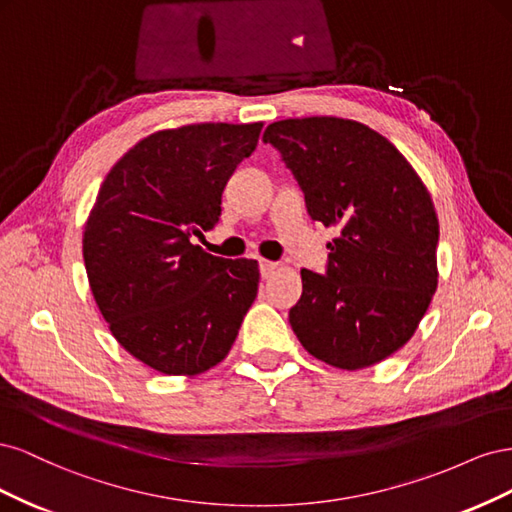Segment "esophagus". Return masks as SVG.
I'll return each instance as SVG.
<instances>
[{
  "mask_svg": "<svg viewBox=\"0 0 512 512\" xmlns=\"http://www.w3.org/2000/svg\"><path fill=\"white\" fill-rule=\"evenodd\" d=\"M277 269H280V265H277V262H271V260H260V275L265 277H271Z\"/></svg>",
  "mask_w": 512,
  "mask_h": 512,
  "instance_id": "1",
  "label": "esophagus"
}]
</instances>
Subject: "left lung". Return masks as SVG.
Wrapping results in <instances>:
<instances>
[{"label":"left lung","instance_id":"obj_1","mask_svg":"<svg viewBox=\"0 0 512 512\" xmlns=\"http://www.w3.org/2000/svg\"><path fill=\"white\" fill-rule=\"evenodd\" d=\"M262 141L282 153L309 215L339 232L327 273L301 269L294 335L337 369L384 361L408 344L438 288L440 224L427 185L389 138L352 119H282Z\"/></svg>","mask_w":512,"mask_h":512}]
</instances>
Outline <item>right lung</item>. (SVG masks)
I'll return each instance as SVG.
<instances>
[{
    "label": "right lung",
    "instance_id": "add662e5",
    "mask_svg": "<svg viewBox=\"0 0 512 512\" xmlns=\"http://www.w3.org/2000/svg\"><path fill=\"white\" fill-rule=\"evenodd\" d=\"M258 123L153 132L100 185L83 232L87 280L113 337L166 376L226 359L258 292V262L190 239L220 220L224 185L258 145Z\"/></svg>",
    "mask_w": 512,
    "mask_h": 512
}]
</instances>
